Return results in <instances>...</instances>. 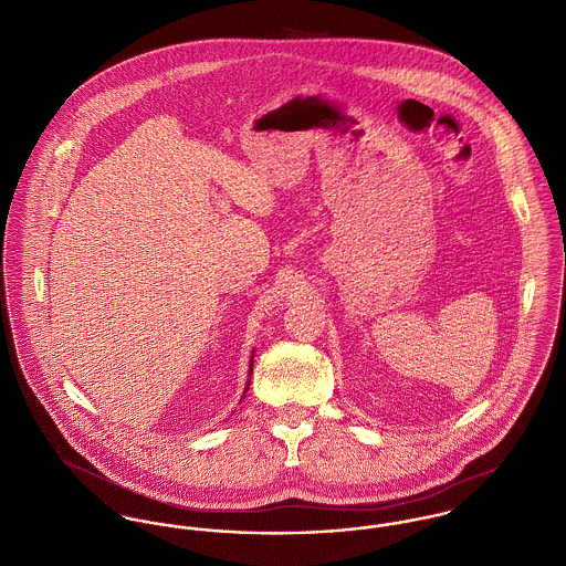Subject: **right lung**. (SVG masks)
<instances>
[{"label": "right lung", "instance_id": "1", "mask_svg": "<svg viewBox=\"0 0 566 566\" xmlns=\"http://www.w3.org/2000/svg\"><path fill=\"white\" fill-rule=\"evenodd\" d=\"M248 375H252V359H250V373ZM248 386H250V379H248V384H245V390L243 392H248Z\"/></svg>", "mask_w": 566, "mask_h": 566}]
</instances>
